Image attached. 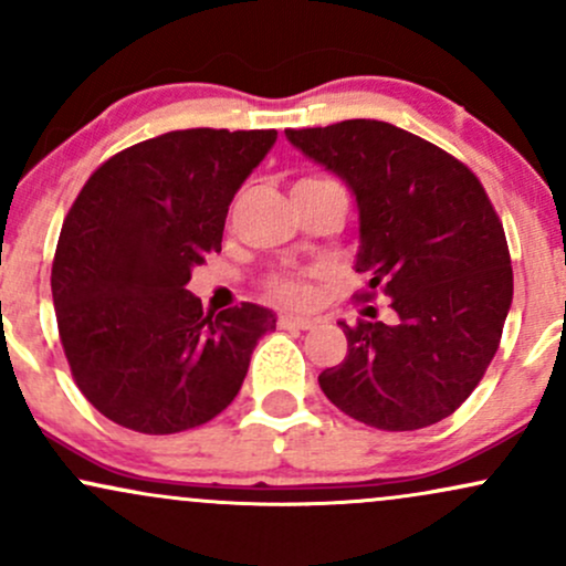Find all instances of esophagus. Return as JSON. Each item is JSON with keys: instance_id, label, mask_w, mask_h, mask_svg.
<instances>
[{"instance_id": "obj_1", "label": "esophagus", "mask_w": 566, "mask_h": 566, "mask_svg": "<svg viewBox=\"0 0 566 566\" xmlns=\"http://www.w3.org/2000/svg\"><path fill=\"white\" fill-rule=\"evenodd\" d=\"M276 324L282 329H311L314 327V322L305 319V316H295V314H282Z\"/></svg>"}]
</instances>
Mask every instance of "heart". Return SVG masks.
Returning a JSON list of instances; mask_svg holds the SVG:
<instances>
[{"label":"heart","instance_id":"heart-1","mask_svg":"<svg viewBox=\"0 0 566 566\" xmlns=\"http://www.w3.org/2000/svg\"><path fill=\"white\" fill-rule=\"evenodd\" d=\"M319 180H327V178H316V175H311V178L297 180V184H319ZM269 292L284 303H303V301H308V295H311L308 284H305L301 276H292V274L271 276Z\"/></svg>","mask_w":566,"mask_h":566}]
</instances>
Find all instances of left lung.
<instances>
[{"mask_svg": "<svg viewBox=\"0 0 566 566\" xmlns=\"http://www.w3.org/2000/svg\"><path fill=\"white\" fill-rule=\"evenodd\" d=\"M340 175L359 207V301L386 295L394 324L340 322L348 354L319 386L348 418L418 431L452 415L484 378L513 297L509 242L484 186L460 159L378 119L287 129Z\"/></svg>", "mask_w": 566, "mask_h": 566, "instance_id": "8db88e82", "label": "left lung"}]
</instances>
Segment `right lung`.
<instances>
[{"instance_id":"1","label":"right lung","mask_w":566,"mask_h":566,"mask_svg":"<svg viewBox=\"0 0 566 566\" xmlns=\"http://www.w3.org/2000/svg\"><path fill=\"white\" fill-rule=\"evenodd\" d=\"M274 143L276 129H175L103 161L71 205L50 276L57 333L84 399L114 423L154 437L210 423L276 329L269 308L212 316L186 290Z\"/></svg>"}]
</instances>
